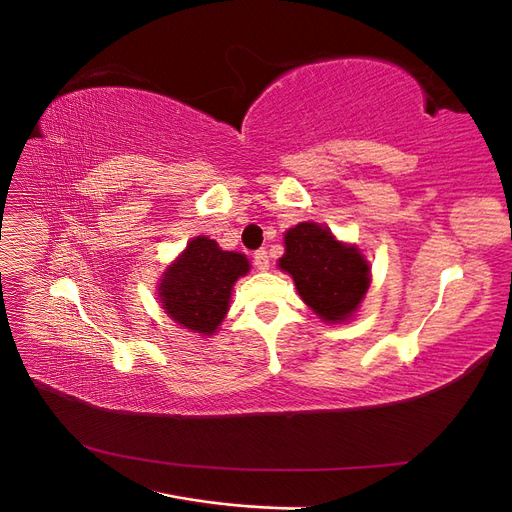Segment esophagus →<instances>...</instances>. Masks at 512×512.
Listing matches in <instances>:
<instances>
[{
    "label": "esophagus",
    "mask_w": 512,
    "mask_h": 512,
    "mask_svg": "<svg viewBox=\"0 0 512 512\" xmlns=\"http://www.w3.org/2000/svg\"><path fill=\"white\" fill-rule=\"evenodd\" d=\"M254 265L258 271H267L269 269V256L267 250H258L254 252Z\"/></svg>",
    "instance_id": "34e87169"
}]
</instances>
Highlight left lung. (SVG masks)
<instances>
[{"label": "left lung", "instance_id": "1", "mask_svg": "<svg viewBox=\"0 0 512 512\" xmlns=\"http://www.w3.org/2000/svg\"><path fill=\"white\" fill-rule=\"evenodd\" d=\"M280 269L290 273L301 299L327 322L346 320L369 288V267L356 247L335 241L329 228L303 222L284 237Z\"/></svg>", "mask_w": 512, "mask_h": 512}]
</instances>
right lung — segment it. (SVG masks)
Listing matches in <instances>:
<instances>
[{
  "label": "right lung",
  "mask_w": 512,
  "mask_h": 512,
  "mask_svg": "<svg viewBox=\"0 0 512 512\" xmlns=\"http://www.w3.org/2000/svg\"><path fill=\"white\" fill-rule=\"evenodd\" d=\"M247 271L243 254L224 252L207 237L192 239L160 284L166 314L194 333H215L228 312L232 286Z\"/></svg>",
  "instance_id": "obj_1"
}]
</instances>
